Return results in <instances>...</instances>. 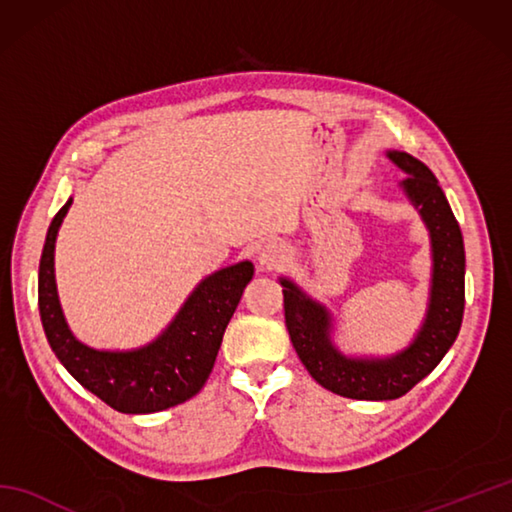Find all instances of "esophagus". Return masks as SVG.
Segmentation results:
<instances>
[{
	"instance_id": "1",
	"label": "esophagus",
	"mask_w": 512,
	"mask_h": 512,
	"mask_svg": "<svg viewBox=\"0 0 512 512\" xmlns=\"http://www.w3.org/2000/svg\"><path fill=\"white\" fill-rule=\"evenodd\" d=\"M257 259H259V266H262L264 270H277L288 262V248L284 244L268 242L259 248Z\"/></svg>"
}]
</instances>
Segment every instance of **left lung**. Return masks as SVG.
Segmentation results:
<instances>
[{
    "label": "left lung",
    "mask_w": 512,
    "mask_h": 512,
    "mask_svg": "<svg viewBox=\"0 0 512 512\" xmlns=\"http://www.w3.org/2000/svg\"><path fill=\"white\" fill-rule=\"evenodd\" d=\"M389 158L409 176L402 182L411 202L429 226L433 244V288L429 314L409 350L389 361H350L330 343V319L288 279L284 312L290 341L310 376L332 394L354 400H394L405 396L431 374L449 352L464 317V242L444 191L433 171L405 151H389Z\"/></svg>",
    "instance_id": "1"
}]
</instances>
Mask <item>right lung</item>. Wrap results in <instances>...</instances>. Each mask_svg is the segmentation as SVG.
<instances>
[{
	"mask_svg": "<svg viewBox=\"0 0 512 512\" xmlns=\"http://www.w3.org/2000/svg\"><path fill=\"white\" fill-rule=\"evenodd\" d=\"M70 204L52 217L39 262V314L52 352L85 389L121 413H154L193 398L211 374L226 325L253 279V264L206 277L167 332L143 350L96 352L68 330L54 286V239Z\"/></svg>",
	"mask_w": 512,
	"mask_h": 512,
	"instance_id": "obj_1",
	"label": "right lung"
}]
</instances>
